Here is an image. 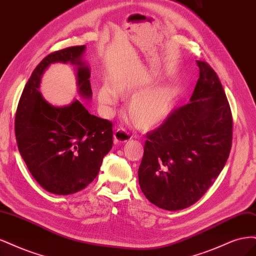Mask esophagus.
Returning a JSON list of instances; mask_svg holds the SVG:
<instances>
[{
  "label": "esophagus",
  "mask_w": 256,
  "mask_h": 256,
  "mask_svg": "<svg viewBox=\"0 0 256 256\" xmlns=\"http://www.w3.org/2000/svg\"><path fill=\"white\" fill-rule=\"evenodd\" d=\"M132 136L122 128H118L114 134V144H124L128 142V140H130Z\"/></svg>",
  "instance_id": "esophagus-1"
}]
</instances>
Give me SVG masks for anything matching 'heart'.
I'll use <instances>...</instances> for the list:
<instances>
[{
  "mask_svg": "<svg viewBox=\"0 0 256 256\" xmlns=\"http://www.w3.org/2000/svg\"><path fill=\"white\" fill-rule=\"evenodd\" d=\"M150 82H118L110 88L103 85L98 90V102L106 112L117 104V96L132 98L126 106V114L134 124L142 130H151L166 122L174 108L176 88L164 85L151 89Z\"/></svg>",
  "mask_w": 256,
  "mask_h": 256,
  "instance_id": "obj_1",
  "label": "heart"
}]
</instances>
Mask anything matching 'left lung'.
<instances>
[{"mask_svg":"<svg viewBox=\"0 0 256 256\" xmlns=\"http://www.w3.org/2000/svg\"><path fill=\"white\" fill-rule=\"evenodd\" d=\"M196 62L199 80L189 103L146 134L138 169L146 199L166 210L199 200L224 169L232 146V114L224 90L208 64Z\"/></svg>","mask_w":256,"mask_h":256,"instance_id":"8db88e82","label":"left lung"}]
</instances>
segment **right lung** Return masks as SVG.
<instances>
[{
    "label": "right lung",
    "instance_id": "right-lung-1",
    "mask_svg": "<svg viewBox=\"0 0 256 256\" xmlns=\"http://www.w3.org/2000/svg\"><path fill=\"white\" fill-rule=\"evenodd\" d=\"M86 46L48 54L23 89L14 119L18 149L37 183L46 192L67 196L80 192L98 176L112 148L110 121L89 114L76 98L64 106L48 103L39 92L41 78L53 64L76 66L80 96L92 98Z\"/></svg>",
    "mask_w": 256,
    "mask_h": 256
}]
</instances>
